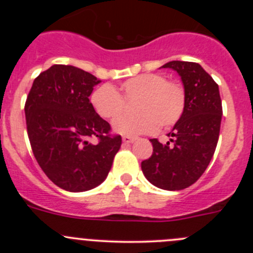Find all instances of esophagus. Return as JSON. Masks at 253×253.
<instances>
[{
    "instance_id": "34e87169",
    "label": "esophagus",
    "mask_w": 253,
    "mask_h": 253,
    "mask_svg": "<svg viewBox=\"0 0 253 253\" xmlns=\"http://www.w3.org/2000/svg\"><path fill=\"white\" fill-rule=\"evenodd\" d=\"M134 141H136V138H134V137H129V136L122 137V142L126 143V144H129V143H133Z\"/></svg>"
}]
</instances>
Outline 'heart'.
Returning a JSON list of instances; mask_svg holds the SVG:
<instances>
[{"mask_svg": "<svg viewBox=\"0 0 253 253\" xmlns=\"http://www.w3.org/2000/svg\"><path fill=\"white\" fill-rule=\"evenodd\" d=\"M120 91L109 84L91 93L90 103L103 119H115L124 111L125 100H134V115H125L112 122L115 132L125 136L153 133L172 126L183 115L186 91L177 81H168L162 73H144L124 81Z\"/></svg>", "mask_w": 253, "mask_h": 253, "instance_id": "b5f03b06", "label": "heart"}]
</instances>
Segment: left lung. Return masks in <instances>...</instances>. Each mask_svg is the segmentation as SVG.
<instances>
[{"label": "left lung", "instance_id": "left-lung-1", "mask_svg": "<svg viewBox=\"0 0 253 253\" xmlns=\"http://www.w3.org/2000/svg\"><path fill=\"white\" fill-rule=\"evenodd\" d=\"M177 72L186 91L183 115L162 144L150 139L153 154L142 162V171L152 185L178 191L195 183L206 171L215 152L223 109L218 84L201 65L170 61L162 66Z\"/></svg>", "mask_w": 253, "mask_h": 253}]
</instances>
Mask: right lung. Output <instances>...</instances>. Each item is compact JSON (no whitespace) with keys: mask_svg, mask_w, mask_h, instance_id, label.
<instances>
[{"mask_svg":"<svg viewBox=\"0 0 253 253\" xmlns=\"http://www.w3.org/2000/svg\"><path fill=\"white\" fill-rule=\"evenodd\" d=\"M100 79L70 65H53L35 78L25 103L28 137L42 171L62 190L100 185L121 147L110 125L89 101ZM95 136L98 143L88 142Z\"/></svg>","mask_w":253,"mask_h":253,"instance_id":"right-lung-1","label":"right lung"}]
</instances>
